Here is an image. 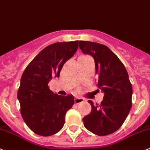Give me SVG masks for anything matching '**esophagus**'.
<instances>
[{"label": "esophagus", "instance_id": "34e87169", "mask_svg": "<svg viewBox=\"0 0 150 150\" xmlns=\"http://www.w3.org/2000/svg\"><path fill=\"white\" fill-rule=\"evenodd\" d=\"M83 102H84V99H83V98L76 97V98L75 99V103H76V104H79V103H83Z\"/></svg>", "mask_w": 150, "mask_h": 150}]
</instances>
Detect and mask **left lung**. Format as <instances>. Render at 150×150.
I'll list each match as a JSON object with an SVG mask.
<instances>
[{"label": "left lung", "mask_w": 150, "mask_h": 150, "mask_svg": "<svg viewBox=\"0 0 150 150\" xmlns=\"http://www.w3.org/2000/svg\"><path fill=\"white\" fill-rule=\"evenodd\" d=\"M83 54L92 56L95 64L97 86L104 93L100 105H91L88 115L83 119L86 128L97 136H107L122 125L132 106L133 88L128 73L119 58L107 46L80 41Z\"/></svg>", "instance_id": "8db88e82"}]
</instances>
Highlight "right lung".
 <instances>
[{
  "label": "right lung",
  "mask_w": 150,
  "mask_h": 150,
  "mask_svg": "<svg viewBox=\"0 0 150 150\" xmlns=\"http://www.w3.org/2000/svg\"><path fill=\"white\" fill-rule=\"evenodd\" d=\"M78 41L56 42L43 49L25 68L17 91L20 112L28 127L42 136L60 131L65 115L75 103L72 94L59 95L47 84L59 78L65 62L73 56Z\"/></svg>",
  "instance_id": "obj_1"
}]
</instances>
